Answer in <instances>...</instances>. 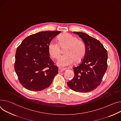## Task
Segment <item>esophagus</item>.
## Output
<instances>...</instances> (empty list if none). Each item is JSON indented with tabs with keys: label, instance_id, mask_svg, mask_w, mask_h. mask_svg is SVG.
<instances>
[{
	"label": "esophagus",
	"instance_id": "34e87169",
	"mask_svg": "<svg viewBox=\"0 0 121 121\" xmlns=\"http://www.w3.org/2000/svg\"><path fill=\"white\" fill-rule=\"evenodd\" d=\"M66 69H65V68H59L58 69V72H59V73L62 72H63V71H64Z\"/></svg>",
	"mask_w": 121,
	"mask_h": 121
}]
</instances>
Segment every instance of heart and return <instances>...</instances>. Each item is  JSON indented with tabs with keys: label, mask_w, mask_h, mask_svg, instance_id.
Listing matches in <instances>:
<instances>
[{
	"label": "heart",
	"mask_w": 121,
	"mask_h": 121,
	"mask_svg": "<svg viewBox=\"0 0 121 121\" xmlns=\"http://www.w3.org/2000/svg\"><path fill=\"white\" fill-rule=\"evenodd\" d=\"M61 48H65V53L58 60L57 65L59 67H67L75 62L81 61L85 56L86 48L84 42L69 33L60 35L58 42L51 41L48 45V52L51 57L57 59L61 54Z\"/></svg>",
	"instance_id": "heart-1"
}]
</instances>
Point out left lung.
<instances>
[{
    "label": "left lung",
    "mask_w": 121,
    "mask_h": 121,
    "mask_svg": "<svg viewBox=\"0 0 121 121\" xmlns=\"http://www.w3.org/2000/svg\"><path fill=\"white\" fill-rule=\"evenodd\" d=\"M84 42L86 52L81 63L73 68L74 78L67 82L72 90L89 92L100 85L107 69L108 52L97 39L83 32H74Z\"/></svg>",
    "instance_id": "1"
}]
</instances>
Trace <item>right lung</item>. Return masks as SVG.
Returning a JSON list of instances; mask_svg holds the SVG:
<instances>
[{
  "label": "right lung",
  "mask_w": 121,
  "mask_h": 121,
  "mask_svg": "<svg viewBox=\"0 0 121 121\" xmlns=\"http://www.w3.org/2000/svg\"><path fill=\"white\" fill-rule=\"evenodd\" d=\"M60 31H42L31 35L22 42L15 54L14 69L25 88L39 91L48 87L58 74L48 52V45Z\"/></svg>",
  "instance_id": "add662e5"
}]
</instances>
